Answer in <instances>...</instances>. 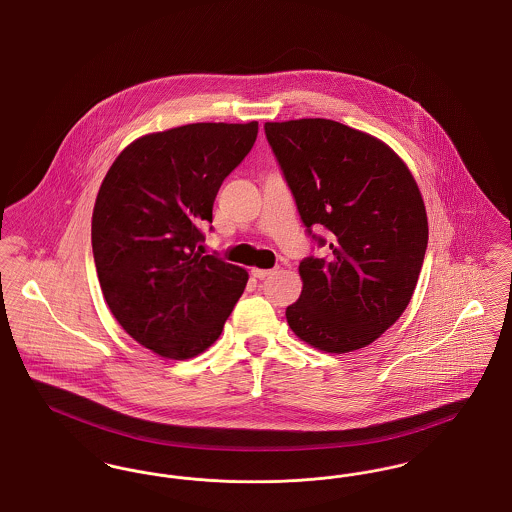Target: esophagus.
Wrapping results in <instances>:
<instances>
[{
  "label": "esophagus",
  "instance_id": "obj_1",
  "mask_svg": "<svg viewBox=\"0 0 512 512\" xmlns=\"http://www.w3.org/2000/svg\"><path fill=\"white\" fill-rule=\"evenodd\" d=\"M272 272H274V268H253V270H251V274H253L255 278H259V280H265Z\"/></svg>",
  "mask_w": 512,
  "mask_h": 512
}]
</instances>
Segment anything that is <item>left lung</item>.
Wrapping results in <instances>:
<instances>
[{
	"mask_svg": "<svg viewBox=\"0 0 512 512\" xmlns=\"http://www.w3.org/2000/svg\"><path fill=\"white\" fill-rule=\"evenodd\" d=\"M265 134L307 234L328 247L299 263L288 324L326 353L366 347L403 315L424 263L428 219L413 174L384 142L341 122H267Z\"/></svg>",
	"mask_w": 512,
	"mask_h": 512,
	"instance_id": "8db88e82",
	"label": "left lung"
}]
</instances>
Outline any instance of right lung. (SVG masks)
Listing matches in <instances>:
<instances>
[{"label": "right lung", "instance_id": "add662e5", "mask_svg": "<svg viewBox=\"0 0 512 512\" xmlns=\"http://www.w3.org/2000/svg\"><path fill=\"white\" fill-rule=\"evenodd\" d=\"M259 122H195L132 142L99 188L92 249L117 322L167 359L219 340L247 284L244 268L203 255L224 178L257 140ZM213 228V226H211Z\"/></svg>", "mask_w": 512, "mask_h": 512}]
</instances>
